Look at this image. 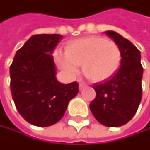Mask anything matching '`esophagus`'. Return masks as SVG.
Segmentation results:
<instances>
[{"label": "esophagus", "mask_w": 150, "mask_h": 150, "mask_svg": "<svg viewBox=\"0 0 150 150\" xmlns=\"http://www.w3.org/2000/svg\"><path fill=\"white\" fill-rule=\"evenodd\" d=\"M86 85L85 84V83H83V82H80L79 83V90H82L85 86H86Z\"/></svg>", "instance_id": "34e87169"}]
</instances>
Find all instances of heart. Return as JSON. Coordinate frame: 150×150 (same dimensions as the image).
Instances as JSON below:
<instances>
[{
  "label": "heart",
  "instance_id": "b5f03b06",
  "mask_svg": "<svg viewBox=\"0 0 150 150\" xmlns=\"http://www.w3.org/2000/svg\"><path fill=\"white\" fill-rule=\"evenodd\" d=\"M55 57L68 73L76 74L78 65H83V73L87 79L101 82L116 74L121 64L122 54L114 41L90 36L70 42L66 51H57Z\"/></svg>",
  "mask_w": 150,
  "mask_h": 150
}]
</instances>
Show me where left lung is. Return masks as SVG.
Instances as JSON below:
<instances>
[{
  "instance_id": "8db88e82",
  "label": "left lung",
  "mask_w": 150,
  "mask_h": 150,
  "mask_svg": "<svg viewBox=\"0 0 150 150\" xmlns=\"http://www.w3.org/2000/svg\"><path fill=\"white\" fill-rule=\"evenodd\" d=\"M105 33L119 47L121 64L114 76L93 85L96 96L89 107L99 123L117 127L129 122L138 110L142 96L143 68L141 53L132 42L113 31Z\"/></svg>"
}]
</instances>
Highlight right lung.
<instances>
[{
    "instance_id": "1",
    "label": "right lung",
    "mask_w": 150,
    "mask_h": 150,
    "mask_svg": "<svg viewBox=\"0 0 150 150\" xmlns=\"http://www.w3.org/2000/svg\"><path fill=\"white\" fill-rule=\"evenodd\" d=\"M60 34H36L18 49L10 65V90L19 114L30 124L49 126L64 115L79 92L74 81L64 85L55 78L53 50Z\"/></svg>"
}]
</instances>
